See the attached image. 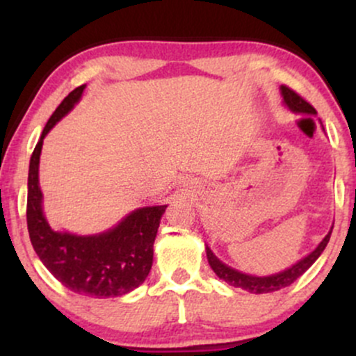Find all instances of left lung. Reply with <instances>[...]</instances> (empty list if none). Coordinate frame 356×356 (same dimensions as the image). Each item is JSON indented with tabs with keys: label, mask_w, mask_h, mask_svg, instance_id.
I'll return each instance as SVG.
<instances>
[{
	"label": "left lung",
	"mask_w": 356,
	"mask_h": 356,
	"mask_svg": "<svg viewBox=\"0 0 356 356\" xmlns=\"http://www.w3.org/2000/svg\"><path fill=\"white\" fill-rule=\"evenodd\" d=\"M281 95H283L284 104L288 105L289 110H293V112L312 113V115L316 113V110H314L313 105H309L303 97L298 95L295 90L286 87V85H281ZM330 236H332V231L325 236V239L318 244V248L314 249L313 252H309V254L303 257V259L298 261V263L293 264L291 268L284 269V271L276 273V275H271V276H251V275H246V273L236 271V269H232L227 266V264H224L222 261H219L218 257L214 256V252H212L207 246H206V254L212 271H214L220 280H224L227 284L234 286V288L246 289V291L254 293V295H263V293L277 291V289L286 288V286L295 283L298 277L303 275V273H306V269L312 266L314 261L320 257L321 252L325 251L326 244H328L330 241Z\"/></svg>",
	"instance_id": "1"
}]
</instances>
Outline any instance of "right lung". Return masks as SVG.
Wrapping results in <instances>:
<instances>
[{
	"label": "right lung",
	"mask_w": 356,
	"mask_h": 356,
	"mask_svg": "<svg viewBox=\"0 0 356 356\" xmlns=\"http://www.w3.org/2000/svg\"><path fill=\"white\" fill-rule=\"evenodd\" d=\"M85 85L65 97L44 125L30 159L26 224L30 241L44 268L73 293L90 298H117L140 286L149 276L154 241L167 206L140 207L130 212L113 229L102 234L76 236L56 232L42 209L38 165L43 138L61 117L80 100Z\"/></svg>",
	"instance_id": "1"
}]
</instances>
